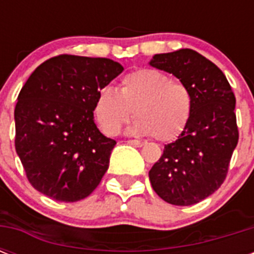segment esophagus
Segmentation results:
<instances>
[{"mask_svg":"<svg viewBox=\"0 0 254 254\" xmlns=\"http://www.w3.org/2000/svg\"><path fill=\"white\" fill-rule=\"evenodd\" d=\"M127 143H130V145H134V146H137V147H141V146H143V145H145L142 141H138V139H129V141H127Z\"/></svg>","mask_w":254,"mask_h":254,"instance_id":"esophagus-1","label":"esophagus"}]
</instances>
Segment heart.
<instances>
[{
    "label": "heart",
    "instance_id": "1",
    "mask_svg": "<svg viewBox=\"0 0 254 254\" xmlns=\"http://www.w3.org/2000/svg\"><path fill=\"white\" fill-rule=\"evenodd\" d=\"M190 88L181 80H171L158 69L141 68L120 81L119 92L104 88L97 93L93 113L107 134H117L121 127L137 117L130 133L153 135L169 142L183 133L192 113Z\"/></svg>",
    "mask_w": 254,
    "mask_h": 254
}]
</instances>
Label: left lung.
I'll use <instances>...</instances> for the list:
<instances>
[{"label": "left lung", "mask_w": 254, "mask_h": 254, "mask_svg": "<svg viewBox=\"0 0 254 254\" xmlns=\"http://www.w3.org/2000/svg\"><path fill=\"white\" fill-rule=\"evenodd\" d=\"M150 65L183 81L193 105L187 127L149 171L157 195L174 205L196 204L216 191L239 142L236 97L221 69L190 49L157 54Z\"/></svg>", "instance_id": "obj_1"}]
</instances>
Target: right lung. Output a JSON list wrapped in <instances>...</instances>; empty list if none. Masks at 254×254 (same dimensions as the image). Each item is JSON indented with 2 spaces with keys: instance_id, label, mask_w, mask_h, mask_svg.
I'll return each instance as SVG.
<instances>
[{
  "instance_id": "1",
  "label": "right lung",
  "mask_w": 254,
  "mask_h": 254,
  "mask_svg": "<svg viewBox=\"0 0 254 254\" xmlns=\"http://www.w3.org/2000/svg\"><path fill=\"white\" fill-rule=\"evenodd\" d=\"M123 71L107 58L63 54L30 75L14 111L15 151L39 192L72 203L99 186L116 141L97 129L93 105L100 89Z\"/></svg>"
}]
</instances>
